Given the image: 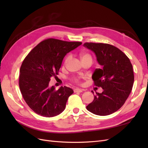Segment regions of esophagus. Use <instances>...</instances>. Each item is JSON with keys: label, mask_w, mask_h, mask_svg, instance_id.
<instances>
[{"label": "esophagus", "mask_w": 148, "mask_h": 148, "mask_svg": "<svg viewBox=\"0 0 148 148\" xmlns=\"http://www.w3.org/2000/svg\"><path fill=\"white\" fill-rule=\"evenodd\" d=\"M84 90L82 89H79V88H76L74 89V92H82Z\"/></svg>", "instance_id": "obj_1"}]
</instances>
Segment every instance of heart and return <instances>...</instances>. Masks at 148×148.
Segmentation results:
<instances>
[{"instance_id":"1","label":"heart","mask_w":148,"mask_h":148,"mask_svg":"<svg viewBox=\"0 0 148 148\" xmlns=\"http://www.w3.org/2000/svg\"><path fill=\"white\" fill-rule=\"evenodd\" d=\"M80 57H81V59L82 61V60H92V57L91 56L90 54H89V53H81V55H80ZM71 58V56L70 55L66 57V58L65 60V62H64V64L66 65L69 63V62ZM74 81L76 83H79V78H74Z\"/></svg>"}]
</instances>
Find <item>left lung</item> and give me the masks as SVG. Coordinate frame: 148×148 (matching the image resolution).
I'll list each match as a JSON object with an SVG mask.
<instances>
[{
    "label": "left lung",
    "instance_id": "8db88e82",
    "mask_svg": "<svg viewBox=\"0 0 148 148\" xmlns=\"http://www.w3.org/2000/svg\"><path fill=\"white\" fill-rule=\"evenodd\" d=\"M83 46L95 53L98 64L102 66V69L94 71L92 78L103 91L96 92L86 109L97 115L113 114L122 107L132 91L134 74L130 60L122 51L110 44L86 42Z\"/></svg>",
    "mask_w": 148,
    "mask_h": 148
}]
</instances>
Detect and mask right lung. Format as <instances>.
<instances>
[{
    "label": "right lung",
    "mask_w": 148,
    "mask_h": 148,
    "mask_svg": "<svg viewBox=\"0 0 148 148\" xmlns=\"http://www.w3.org/2000/svg\"><path fill=\"white\" fill-rule=\"evenodd\" d=\"M81 42H67L50 38L40 42L24 59L20 70L19 86L23 99L35 113L46 117L59 115L66 107L72 89L49 87L67 53L81 45Z\"/></svg>",
    "instance_id": "1"
}]
</instances>
